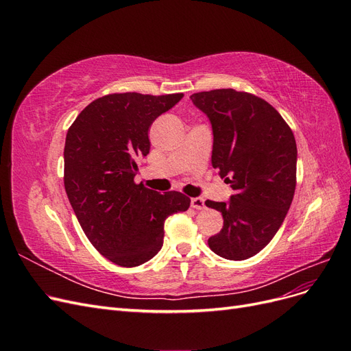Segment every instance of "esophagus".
Here are the masks:
<instances>
[{"label":"esophagus","mask_w":351,"mask_h":351,"mask_svg":"<svg viewBox=\"0 0 351 351\" xmlns=\"http://www.w3.org/2000/svg\"><path fill=\"white\" fill-rule=\"evenodd\" d=\"M190 206L195 208V209H202L205 206V200L202 197H192V199H190Z\"/></svg>","instance_id":"esophagus-1"}]
</instances>
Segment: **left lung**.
<instances>
[{
    "label": "left lung",
    "mask_w": 351,
    "mask_h": 351,
    "mask_svg": "<svg viewBox=\"0 0 351 351\" xmlns=\"http://www.w3.org/2000/svg\"><path fill=\"white\" fill-rule=\"evenodd\" d=\"M214 133L212 167L231 184L228 202L206 200L224 226L209 237L210 250L230 261L259 253L277 234L295 190L297 146L291 129L265 99L234 89L193 93Z\"/></svg>",
    "instance_id": "left-lung-1"
}]
</instances>
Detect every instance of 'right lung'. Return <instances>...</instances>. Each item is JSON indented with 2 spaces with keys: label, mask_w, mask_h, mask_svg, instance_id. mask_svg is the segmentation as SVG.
Instances as JSON below:
<instances>
[{
  "label": "right lung",
  "mask_w": 351,
  "mask_h": 351,
  "mask_svg": "<svg viewBox=\"0 0 351 351\" xmlns=\"http://www.w3.org/2000/svg\"><path fill=\"white\" fill-rule=\"evenodd\" d=\"M183 97L105 95L67 132L64 187L71 208L93 247L120 267L152 259L162 247L165 219L190 206L183 193L159 195L134 183L136 159L151 149L149 127Z\"/></svg>",
  "instance_id": "add662e5"
}]
</instances>
